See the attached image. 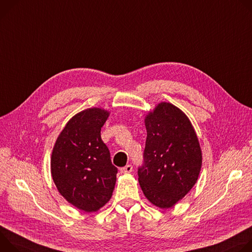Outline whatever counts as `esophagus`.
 I'll use <instances>...</instances> for the list:
<instances>
[{
    "label": "esophagus",
    "mask_w": 252,
    "mask_h": 252,
    "mask_svg": "<svg viewBox=\"0 0 252 252\" xmlns=\"http://www.w3.org/2000/svg\"><path fill=\"white\" fill-rule=\"evenodd\" d=\"M120 171H121V173H130V172L133 171V167H132V165L128 164L125 167H122Z\"/></svg>",
    "instance_id": "34e87169"
}]
</instances>
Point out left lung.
<instances>
[{"label": "left lung", "instance_id": "8db88e82", "mask_svg": "<svg viewBox=\"0 0 252 252\" xmlns=\"http://www.w3.org/2000/svg\"><path fill=\"white\" fill-rule=\"evenodd\" d=\"M144 121L147 138L138 180L146 198L167 209L196 183L202 165L200 144L188 117L171 103H159Z\"/></svg>", "mask_w": 252, "mask_h": 252}]
</instances>
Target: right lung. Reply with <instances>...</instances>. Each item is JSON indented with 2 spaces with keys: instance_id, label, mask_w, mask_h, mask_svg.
Masks as SVG:
<instances>
[{
  "instance_id": "add662e5",
  "label": "right lung",
  "mask_w": 252,
  "mask_h": 252,
  "mask_svg": "<svg viewBox=\"0 0 252 252\" xmlns=\"http://www.w3.org/2000/svg\"><path fill=\"white\" fill-rule=\"evenodd\" d=\"M101 108H89L73 116L53 148L51 174L62 196L85 212L103 207L113 193L118 169L101 139L109 117Z\"/></svg>"
}]
</instances>
